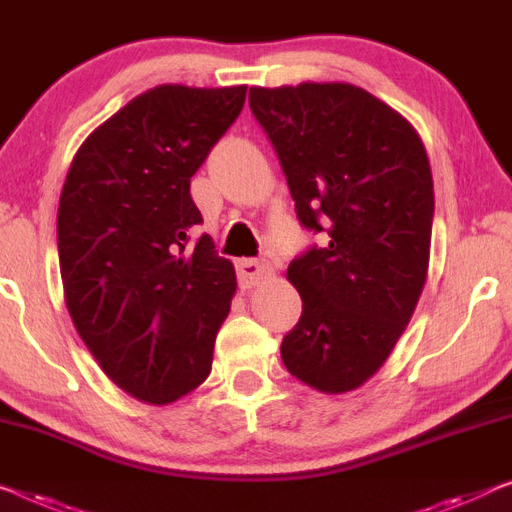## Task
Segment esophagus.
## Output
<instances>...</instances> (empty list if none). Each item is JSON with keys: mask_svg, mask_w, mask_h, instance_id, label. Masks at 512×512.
Here are the masks:
<instances>
[{"mask_svg": "<svg viewBox=\"0 0 512 512\" xmlns=\"http://www.w3.org/2000/svg\"><path fill=\"white\" fill-rule=\"evenodd\" d=\"M236 273H239V282L243 287H255L257 282L271 276V266L253 257H243L236 262Z\"/></svg>", "mask_w": 512, "mask_h": 512, "instance_id": "obj_1", "label": "esophagus"}]
</instances>
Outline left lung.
<instances>
[{
	"mask_svg": "<svg viewBox=\"0 0 512 512\" xmlns=\"http://www.w3.org/2000/svg\"><path fill=\"white\" fill-rule=\"evenodd\" d=\"M248 101L301 225L329 234L287 269L303 312L282 338V363L322 393L354 391L384 365L421 299L430 160L402 114L347 82L250 87Z\"/></svg>",
	"mask_w": 512,
	"mask_h": 512,
	"instance_id": "8db88e82",
	"label": "left lung"
}]
</instances>
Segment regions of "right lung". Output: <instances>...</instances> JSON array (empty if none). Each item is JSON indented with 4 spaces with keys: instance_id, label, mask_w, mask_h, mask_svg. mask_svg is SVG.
<instances>
[{
    "instance_id": "1",
    "label": "right lung",
    "mask_w": 512,
    "mask_h": 512,
    "mask_svg": "<svg viewBox=\"0 0 512 512\" xmlns=\"http://www.w3.org/2000/svg\"><path fill=\"white\" fill-rule=\"evenodd\" d=\"M246 85H160L135 96L75 154L59 197L66 308L121 391L149 404L188 395L211 372L236 276L190 197L246 101Z\"/></svg>"
}]
</instances>
